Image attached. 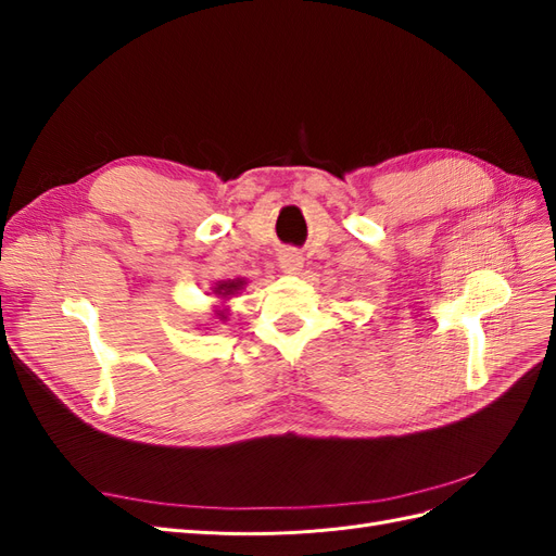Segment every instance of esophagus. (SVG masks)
Masks as SVG:
<instances>
[{
    "label": "esophagus",
    "mask_w": 556,
    "mask_h": 556,
    "mask_svg": "<svg viewBox=\"0 0 556 556\" xmlns=\"http://www.w3.org/2000/svg\"><path fill=\"white\" fill-rule=\"evenodd\" d=\"M278 264L285 274H294L299 271V266L304 264V257H301L294 248H285L278 255Z\"/></svg>",
    "instance_id": "1"
}]
</instances>
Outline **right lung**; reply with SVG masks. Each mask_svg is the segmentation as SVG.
<instances>
[{"label":"right lung","mask_w":556,"mask_h":556,"mask_svg":"<svg viewBox=\"0 0 556 556\" xmlns=\"http://www.w3.org/2000/svg\"><path fill=\"white\" fill-rule=\"evenodd\" d=\"M245 280H227V282H223V285H217V294H223V296H227V294H233L237 290H241V285H243ZM217 315H223V313H217ZM223 319H225V315H223Z\"/></svg>","instance_id":"obj_1"}]
</instances>
